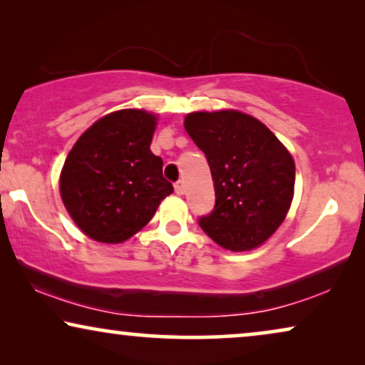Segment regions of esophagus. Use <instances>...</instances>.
<instances>
[{"label":"esophagus","instance_id":"1","mask_svg":"<svg viewBox=\"0 0 365 365\" xmlns=\"http://www.w3.org/2000/svg\"><path fill=\"white\" fill-rule=\"evenodd\" d=\"M174 191H176L178 196H182V194L186 192V184H184V181H178L174 184Z\"/></svg>","mask_w":365,"mask_h":365}]
</instances>
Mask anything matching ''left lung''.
<instances>
[{
  "mask_svg": "<svg viewBox=\"0 0 365 365\" xmlns=\"http://www.w3.org/2000/svg\"><path fill=\"white\" fill-rule=\"evenodd\" d=\"M184 128L206 154L216 191L214 211L199 226L227 251L262 246L291 209L292 154L266 124L237 109L189 113Z\"/></svg>",
  "mask_w": 365,
  "mask_h": 365,
  "instance_id": "8db88e82",
  "label": "left lung"
}]
</instances>
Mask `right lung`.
<instances>
[{"label": "right lung", "mask_w": 365, "mask_h": 365, "mask_svg": "<svg viewBox=\"0 0 365 365\" xmlns=\"http://www.w3.org/2000/svg\"><path fill=\"white\" fill-rule=\"evenodd\" d=\"M158 114L119 109L93 123L69 151L59 194L74 224L103 244L128 241L173 194L163 159L151 153Z\"/></svg>", "instance_id": "1"}]
</instances>
